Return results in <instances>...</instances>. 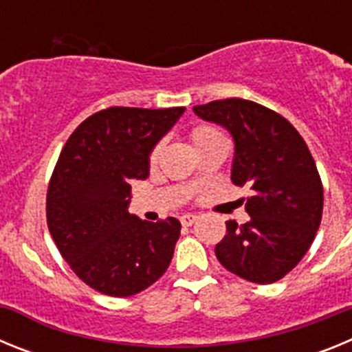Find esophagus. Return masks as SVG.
Instances as JSON below:
<instances>
[{"instance_id": "34e87169", "label": "esophagus", "mask_w": 352, "mask_h": 352, "mask_svg": "<svg viewBox=\"0 0 352 352\" xmlns=\"http://www.w3.org/2000/svg\"><path fill=\"white\" fill-rule=\"evenodd\" d=\"M195 220H197V217H195V214L185 213V214H182V219H179V222H182V226L188 227V226H192V223H194Z\"/></svg>"}]
</instances>
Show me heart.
Masks as SVG:
<instances>
[{
	"instance_id": "1",
	"label": "heart",
	"mask_w": 352,
	"mask_h": 352,
	"mask_svg": "<svg viewBox=\"0 0 352 352\" xmlns=\"http://www.w3.org/2000/svg\"><path fill=\"white\" fill-rule=\"evenodd\" d=\"M217 138H222V135L219 133V130H214L213 126L210 125H197L194 126L190 132V139L192 142H194L195 148ZM158 153H160V144H157L153 149H151V153H149V164H155V162H157Z\"/></svg>"
}]
</instances>
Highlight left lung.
Listing matches in <instances>:
<instances>
[{
	"mask_svg": "<svg viewBox=\"0 0 352 352\" xmlns=\"http://www.w3.org/2000/svg\"><path fill=\"white\" fill-rule=\"evenodd\" d=\"M194 113L232 133L231 179L250 185L254 194L245 203L250 220L226 222L217 259L248 282L280 280L303 259L321 226L324 190L309 146L284 116L245 98L195 105Z\"/></svg>",
	"mask_w": 352,
	"mask_h": 352,
	"instance_id": "obj_1",
	"label": "left lung"
}]
</instances>
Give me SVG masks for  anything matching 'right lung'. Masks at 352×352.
<instances>
[{
	"mask_svg": "<svg viewBox=\"0 0 352 352\" xmlns=\"http://www.w3.org/2000/svg\"><path fill=\"white\" fill-rule=\"evenodd\" d=\"M183 113L102 109L61 149L47 188L49 232L72 272L102 294H138L169 268L182 223L130 214V183L148 178L151 149Z\"/></svg>",
	"mask_w": 352,
	"mask_h": 352,
	"instance_id": "add662e5",
	"label": "right lung"
}]
</instances>
